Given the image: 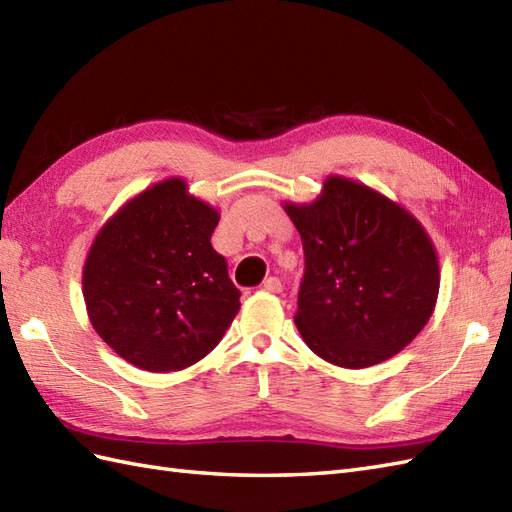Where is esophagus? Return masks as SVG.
Listing matches in <instances>:
<instances>
[{
    "label": "esophagus",
    "mask_w": 512,
    "mask_h": 512,
    "mask_svg": "<svg viewBox=\"0 0 512 512\" xmlns=\"http://www.w3.org/2000/svg\"><path fill=\"white\" fill-rule=\"evenodd\" d=\"M264 290L272 292V294H281L283 292V283L277 277H270V279L264 281Z\"/></svg>",
    "instance_id": "esophagus-1"
}]
</instances>
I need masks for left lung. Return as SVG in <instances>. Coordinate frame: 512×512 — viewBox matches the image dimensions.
Wrapping results in <instances>:
<instances>
[{"mask_svg":"<svg viewBox=\"0 0 512 512\" xmlns=\"http://www.w3.org/2000/svg\"><path fill=\"white\" fill-rule=\"evenodd\" d=\"M300 233L305 277L294 322L339 368L383 363L424 329L439 296V257L411 212L348 177L313 203H283Z\"/></svg>","mask_w":512,"mask_h":512,"instance_id":"1","label":"left lung"}]
</instances>
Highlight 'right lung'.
<instances>
[{
  "label": "right lung",
  "mask_w": 512,
  "mask_h": 512,
  "mask_svg": "<svg viewBox=\"0 0 512 512\" xmlns=\"http://www.w3.org/2000/svg\"><path fill=\"white\" fill-rule=\"evenodd\" d=\"M218 209L168 177L129 199L95 235L82 290L88 320L116 355L147 372L190 368L240 311L212 248Z\"/></svg>",
  "instance_id": "1"
}]
</instances>
